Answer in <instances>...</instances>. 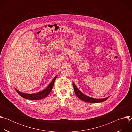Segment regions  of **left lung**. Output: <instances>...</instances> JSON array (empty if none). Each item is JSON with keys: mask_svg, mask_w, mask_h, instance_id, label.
Here are the masks:
<instances>
[{"mask_svg": "<svg viewBox=\"0 0 132 132\" xmlns=\"http://www.w3.org/2000/svg\"><path fill=\"white\" fill-rule=\"evenodd\" d=\"M72 85H73L75 92V93H76V96L78 97L79 99H80V100H81L85 102H90V103H99V102H103V101L106 100L110 97H108L106 98H103V99H96V98L89 97L84 95V94L82 92H81L78 89V88L76 87V86L75 85L74 82H72Z\"/></svg>", "mask_w": 132, "mask_h": 132, "instance_id": "left-lung-1", "label": "left lung"}]
</instances>
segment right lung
<instances>
[{"instance_id":"right-lung-1","label":"right lung","mask_w":132,"mask_h":132,"mask_svg":"<svg viewBox=\"0 0 132 132\" xmlns=\"http://www.w3.org/2000/svg\"><path fill=\"white\" fill-rule=\"evenodd\" d=\"M57 75H56V76L54 78V79L52 80V81L51 82V83L47 86V87L45 89L36 93H31V94L25 93L19 91L15 88V90H16V91L17 92V93L19 94V95L24 99L31 100H41L45 98L49 95V93L51 92V91L52 90L54 81L56 79V78H57Z\"/></svg>"}]
</instances>
